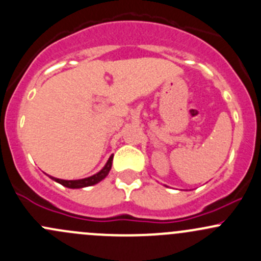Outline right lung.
<instances>
[{"instance_id":"obj_1","label":"right lung","mask_w":261,"mask_h":261,"mask_svg":"<svg viewBox=\"0 0 261 261\" xmlns=\"http://www.w3.org/2000/svg\"><path fill=\"white\" fill-rule=\"evenodd\" d=\"M112 159H114V155H111L109 159V162L106 163V165L103 167V169L99 170L97 174L92 175V177L84 178V179H78V180H64V179H58V178L50 177L51 179H54L58 183H60L62 186L67 187V188H83V187H89L93 186V184L101 181L103 178H106V175L109 174V172L111 170L112 167Z\"/></svg>"}]
</instances>
